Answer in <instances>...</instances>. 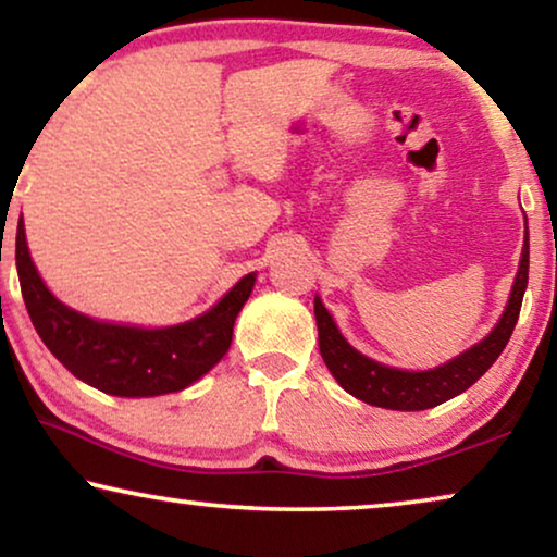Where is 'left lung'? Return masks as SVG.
I'll list each match as a JSON object with an SVG mask.
<instances>
[{
    "label": "left lung",
    "mask_w": 557,
    "mask_h": 557,
    "mask_svg": "<svg viewBox=\"0 0 557 557\" xmlns=\"http://www.w3.org/2000/svg\"><path fill=\"white\" fill-rule=\"evenodd\" d=\"M528 269H530V243L524 238L522 246V261L520 271H517L512 296L502 314L499 324L494 326L490 337L479 342L456 357V360L441 364L436 370L425 372H406L385 368L370 357H364L352 349L342 337L337 326H334L330 311L324 309V304L314 299V317L319 326V349L326 368L334 375V380L345 387L349 395L360 398L370 406L377 408H391V410H425L438 406L454 395H459L476 383L486 370L492 368L494 360L502 355V349L507 347L509 337H512L517 317H520L522 296L528 288Z\"/></svg>",
    "instance_id": "obj_1"
}]
</instances>
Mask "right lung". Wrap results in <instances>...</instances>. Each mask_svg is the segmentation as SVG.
Instances as JSON below:
<instances>
[{
	"label": "right lung",
	"instance_id": "obj_1",
	"mask_svg": "<svg viewBox=\"0 0 557 557\" xmlns=\"http://www.w3.org/2000/svg\"><path fill=\"white\" fill-rule=\"evenodd\" d=\"M17 273L27 314L45 347L90 387L121 398L177 393L223 360L233 324L253 292L243 276L208 314L166 330L106 324L67 309L48 292L29 258L25 225H17Z\"/></svg>",
	"mask_w": 557,
	"mask_h": 557
}]
</instances>
